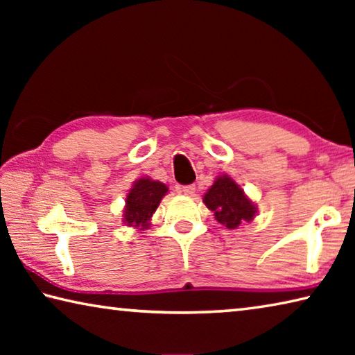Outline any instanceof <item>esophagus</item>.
Wrapping results in <instances>:
<instances>
[{
	"label": "esophagus",
	"mask_w": 355,
	"mask_h": 355,
	"mask_svg": "<svg viewBox=\"0 0 355 355\" xmlns=\"http://www.w3.org/2000/svg\"><path fill=\"white\" fill-rule=\"evenodd\" d=\"M180 192H182V194H184V196H192L196 192V186L194 184H184V186H182V188H180Z\"/></svg>",
	"instance_id": "esophagus-1"
}]
</instances>
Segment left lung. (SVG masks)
<instances>
[{
  "instance_id": "left-lung-1",
  "label": "left lung",
  "mask_w": 355,
  "mask_h": 355,
  "mask_svg": "<svg viewBox=\"0 0 355 355\" xmlns=\"http://www.w3.org/2000/svg\"><path fill=\"white\" fill-rule=\"evenodd\" d=\"M205 205L214 213L216 220L227 228H236L244 220H252L255 207L244 191L230 177H219L203 197Z\"/></svg>"
}]
</instances>
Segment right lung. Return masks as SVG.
I'll list each match as a JSON object with an SVG mask.
<instances>
[{
	"instance_id": "add662e5",
	"label": "right lung",
	"mask_w": 355,
	"mask_h": 355,
	"mask_svg": "<svg viewBox=\"0 0 355 355\" xmlns=\"http://www.w3.org/2000/svg\"><path fill=\"white\" fill-rule=\"evenodd\" d=\"M166 192L167 186L163 183L153 182L150 178L137 180L127 196L125 224L147 228L150 218L158 208Z\"/></svg>"
}]
</instances>
